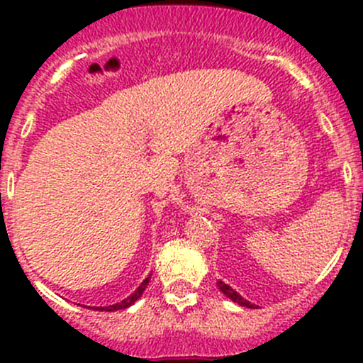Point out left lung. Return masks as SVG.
Masks as SVG:
<instances>
[{
	"mask_svg": "<svg viewBox=\"0 0 363 363\" xmlns=\"http://www.w3.org/2000/svg\"><path fill=\"white\" fill-rule=\"evenodd\" d=\"M218 288L219 290L223 291V294H225L226 296H228V298H232L233 302H237V303H240V306L242 307H250V309H255V303H251L250 300H246V298H242V296H240L239 294H237L235 290H233L232 286H228V284L226 283H223V281H218Z\"/></svg>",
	"mask_w": 363,
	"mask_h": 363,
	"instance_id": "8db88e82",
	"label": "left lung"
}]
</instances>
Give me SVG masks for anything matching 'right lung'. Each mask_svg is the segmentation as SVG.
<instances>
[{
	"mask_svg": "<svg viewBox=\"0 0 363 363\" xmlns=\"http://www.w3.org/2000/svg\"><path fill=\"white\" fill-rule=\"evenodd\" d=\"M149 279H151V276H149V277H145V279H144V283H142L140 286H138L137 290H135L133 294H131L130 296H126V298H124V300H121V302L113 303V306H107V307H89V309H96V311H108V313H111V311L126 309V307L133 306V303L137 302L138 298H140V295L144 294V290H145V288H147V284H149Z\"/></svg>",
	"mask_w": 363,
	"mask_h": 363,
	"instance_id": "add662e5",
	"label": "right lung"
}]
</instances>
